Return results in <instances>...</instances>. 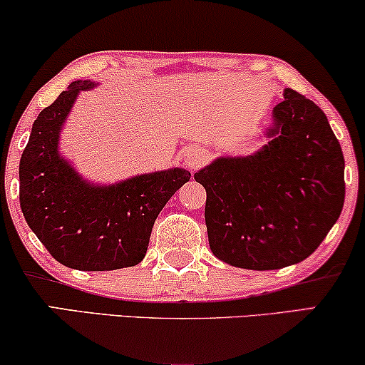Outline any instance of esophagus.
Returning <instances> with one entry per match:
<instances>
[{
    "label": "esophagus",
    "mask_w": 365,
    "mask_h": 365,
    "mask_svg": "<svg viewBox=\"0 0 365 365\" xmlns=\"http://www.w3.org/2000/svg\"><path fill=\"white\" fill-rule=\"evenodd\" d=\"M204 161H206V153L202 151V149H191V151H187V156H186V164L191 169H197L199 166H202Z\"/></svg>",
    "instance_id": "esophagus-1"
}]
</instances>
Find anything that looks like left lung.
Masks as SVG:
<instances>
[{
  "label": "left lung",
  "mask_w": 365,
  "mask_h": 365,
  "mask_svg": "<svg viewBox=\"0 0 365 365\" xmlns=\"http://www.w3.org/2000/svg\"><path fill=\"white\" fill-rule=\"evenodd\" d=\"M271 141L246 158H217L194 179L206 189L209 247L234 267L282 269L304 261L341 216V144L326 114L287 88L272 111Z\"/></svg>",
  "instance_id": "8db88e82"
}]
</instances>
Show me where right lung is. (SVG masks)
Listing matches in <instances>:
<instances>
[{
	"label": "right lung",
	"instance_id": "1",
	"mask_svg": "<svg viewBox=\"0 0 365 365\" xmlns=\"http://www.w3.org/2000/svg\"><path fill=\"white\" fill-rule=\"evenodd\" d=\"M96 86L78 79L34 119L19 161V206L28 226L63 266L114 271L146 256L158 214L191 179L182 168L89 184L58 151L59 134L79 91Z\"/></svg>",
	"mask_w": 365,
	"mask_h": 365
}]
</instances>
